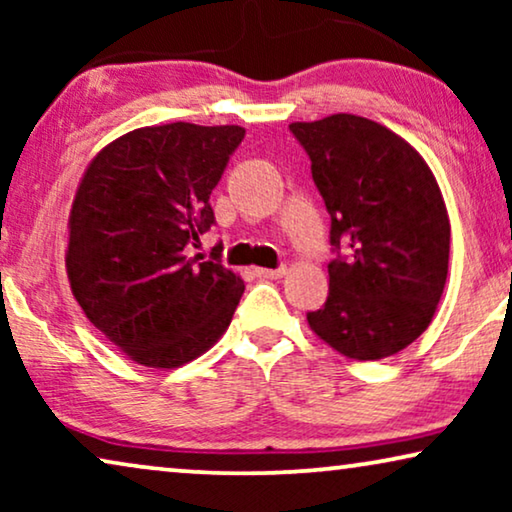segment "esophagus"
<instances>
[{"label":"esophagus","instance_id":"obj_1","mask_svg":"<svg viewBox=\"0 0 512 512\" xmlns=\"http://www.w3.org/2000/svg\"><path fill=\"white\" fill-rule=\"evenodd\" d=\"M254 275H256L258 279H279V277H284V275H286V268H284V265H282V268H275V270L256 268V270H254Z\"/></svg>","mask_w":512,"mask_h":512}]
</instances>
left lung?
Returning <instances> with one entry per match:
<instances>
[{"label": "left lung", "instance_id": "1", "mask_svg": "<svg viewBox=\"0 0 512 512\" xmlns=\"http://www.w3.org/2000/svg\"><path fill=\"white\" fill-rule=\"evenodd\" d=\"M289 130L312 163L331 216L328 298L307 312L335 352L377 361L431 324L450 261V219L438 181L412 146L352 114Z\"/></svg>", "mask_w": 512, "mask_h": 512}]
</instances>
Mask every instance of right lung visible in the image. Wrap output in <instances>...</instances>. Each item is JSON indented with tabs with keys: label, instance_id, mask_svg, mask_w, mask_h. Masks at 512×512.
I'll return each instance as SVG.
<instances>
[{
	"label": "right lung",
	"instance_id": "1",
	"mask_svg": "<svg viewBox=\"0 0 512 512\" xmlns=\"http://www.w3.org/2000/svg\"><path fill=\"white\" fill-rule=\"evenodd\" d=\"M242 139L240 125L139 128L83 174L69 214V284L90 324L142 366H184L233 319L242 279L219 256L188 254L216 223L209 195Z\"/></svg>",
	"mask_w": 512,
	"mask_h": 512
}]
</instances>
